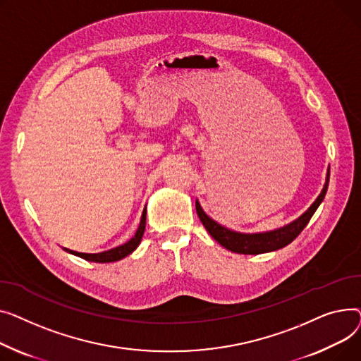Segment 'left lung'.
Returning <instances> with one entry per match:
<instances>
[{
    "label": "left lung",
    "mask_w": 361,
    "mask_h": 361,
    "mask_svg": "<svg viewBox=\"0 0 361 361\" xmlns=\"http://www.w3.org/2000/svg\"><path fill=\"white\" fill-rule=\"evenodd\" d=\"M328 182H329V172L326 176V183L322 189L321 195L316 198V201L310 205V208L306 211L303 216H300L298 220H294L293 223L279 228V230H272L267 233H255V235H246V233H238L228 230L214 221L213 219H209L200 205V202H195L197 207V214L207 228V231L213 236L221 246L226 249L236 252V253H243V255H258V253H265V252H272L281 249L291 243L295 238H298L302 230L307 226L310 221L312 216L314 214V211L317 207L321 205V202L325 198V194L328 190Z\"/></svg>",
    "instance_id": "left-lung-1"
}]
</instances>
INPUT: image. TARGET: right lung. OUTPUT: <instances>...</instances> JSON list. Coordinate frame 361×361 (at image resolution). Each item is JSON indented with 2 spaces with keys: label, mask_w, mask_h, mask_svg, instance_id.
Instances as JSON below:
<instances>
[{
  "label": "right lung",
  "mask_w": 361,
  "mask_h": 361,
  "mask_svg": "<svg viewBox=\"0 0 361 361\" xmlns=\"http://www.w3.org/2000/svg\"><path fill=\"white\" fill-rule=\"evenodd\" d=\"M145 214H147V211L144 209L142 211V216H141L140 226H138V230L135 233V236L133 239H130L126 243H123V245H121L118 247L109 249V250L100 252V253H81V252H74V250H70V253H73V255L80 257L82 259H86V261L100 262V264L115 262V261H119V259H122L125 257H128L131 252H134L137 249V246L141 242V238H142L144 230H145ZM66 250H68V249H66Z\"/></svg>",
  "instance_id": "add662e5"
}]
</instances>
